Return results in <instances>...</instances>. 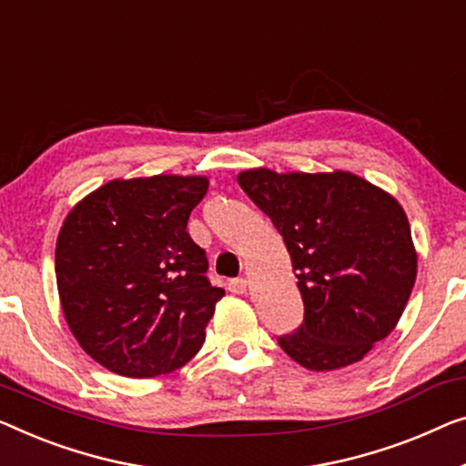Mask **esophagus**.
Returning a JSON list of instances; mask_svg holds the SVG:
<instances>
[{"mask_svg": "<svg viewBox=\"0 0 466 466\" xmlns=\"http://www.w3.org/2000/svg\"><path fill=\"white\" fill-rule=\"evenodd\" d=\"M230 290L236 295H245L248 290V280L247 278H236V280H230Z\"/></svg>", "mask_w": 466, "mask_h": 466, "instance_id": "obj_1", "label": "esophagus"}]
</instances>
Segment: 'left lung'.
I'll use <instances>...</instances> for the list:
<instances>
[{"mask_svg":"<svg viewBox=\"0 0 466 466\" xmlns=\"http://www.w3.org/2000/svg\"><path fill=\"white\" fill-rule=\"evenodd\" d=\"M240 188L272 219L297 276L305 316L278 337L308 370L360 362L398 326L410 299L416 255L406 211L350 171L238 173Z\"/></svg>","mask_w":466,"mask_h":466,"instance_id":"8db88e82","label":"left lung"}]
</instances>
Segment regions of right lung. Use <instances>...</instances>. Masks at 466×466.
I'll return each instance as SVG.
<instances>
[{
  "label": "right lung",
  "instance_id": "add662e5",
  "mask_svg": "<svg viewBox=\"0 0 466 466\" xmlns=\"http://www.w3.org/2000/svg\"><path fill=\"white\" fill-rule=\"evenodd\" d=\"M205 176L110 179L68 211L56 240L65 320L89 358L129 379L197 356L224 289L186 232Z\"/></svg>",
  "mask_w": 466,
  "mask_h": 466
}]
</instances>
